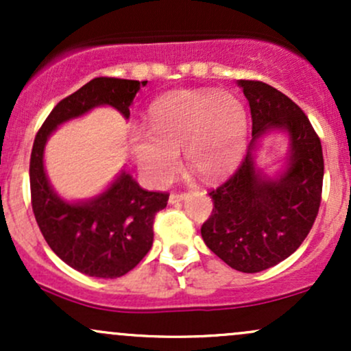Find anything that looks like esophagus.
<instances>
[{"label": "esophagus", "mask_w": 351, "mask_h": 351, "mask_svg": "<svg viewBox=\"0 0 351 351\" xmlns=\"http://www.w3.org/2000/svg\"><path fill=\"white\" fill-rule=\"evenodd\" d=\"M186 198V193H171L170 195V203L175 204V203H180V201H183Z\"/></svg>", "instance_id": "obj_1"}]
</instances>
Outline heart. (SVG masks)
Returning a JSON list of instances; mask_svg holds the SVG:
<instances>
[{
    "instance_id": "1",
    "label": "heart",
    "mask_w": 351,
    "mask_h": 351,
    "mask_svg": "<svg viewBox=\"0 0 351 351\" xmlns=\"http://www.w3.org/2000/svg\"><path fill=\"white\" fill-rule=\"evenodd\" d=\"M150 132H134L132 152L152 184L168 183L180 155L204 180L226 176L239 162L247 119L241 100L229 92L181 90L160 99L148 115Z\"/></svg>"
}]
</instances>
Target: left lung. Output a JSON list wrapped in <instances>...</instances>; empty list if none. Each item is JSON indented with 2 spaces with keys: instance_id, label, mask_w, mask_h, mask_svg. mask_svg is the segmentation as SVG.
I'll return each instance as SVG.
<instances>
[{
  "instance_id": "8db88e82",
  "label": "left lung",
  "mask_w": 351,
  "mask_h": 351,
  "mask_svg": "<svg viewBox=\"0 0 351 351\" xmlns=\"http://www.w3.org/2000/svg\"><path fill=\"white\" fill-rule=\"evenodd\" d=\"M239 86L251 107L252 142L239 168L209 189L215 208L201 236L229 267L254 274L287 259L312 229L322 201L324 153L307 115L287 95L261 80H239ZM271 128L291 138V162L277 180L261 176L252 158L255 140Z\"/></svg>"
}]
</instances>
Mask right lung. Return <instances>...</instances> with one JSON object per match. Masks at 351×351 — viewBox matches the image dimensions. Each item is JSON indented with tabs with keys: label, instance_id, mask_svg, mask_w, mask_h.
<instances>
[{
	"label": "right lung",
	"instance_id": "right-lung-1",
	"mask_svg": "<svg viewBox=\"0 0 351 351\" xmlns=\"http://www.w3.org/2000/svg\"><path fill=\"white\" fill-rule=\"evenodd\" d=\"M147 80L95 77L52 108L36 134L29 162L33 213L44 239L60 259L90 277L114 279L130 272L153 244L155 215L168 193L147 191L123 171L107 191L87 203H67L52 191L44 171L47 136L58 125L97 106H112L125 119Z\"/></svg>",
	"mask_w": 351,
	"mask_h": 351
}]
</instances>
